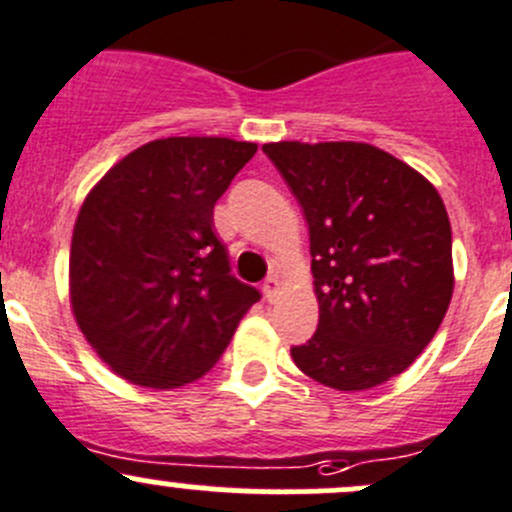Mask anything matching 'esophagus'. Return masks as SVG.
Masks as SVG:
<instances>
[{"label": "esophagus", "mask_w": 512, "mask_h": 512, "mask_svg": "<svg viewBox=\"0 0 512 512\" xmlns=\"http://www.w3.org/2000/svg\"><path fill=\"white\" fill-rule=\"evenodd\" d=\"M280 287H282V280L277 275H272V277H267V282L262 285V292H265V297L270 299V302H275L277 294H280Z\"/></svg>", "instance_id": "esophagus-1"}]
</instances>
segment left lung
Masks as SVG:
<instances>
[{
  "label": "left lung",
  "instance_id": "8db88e82",
  "mask_svg": "<svg viewBox=\"0 0 512 512\" xmlns=\"http://www.w3.org/2000/svg\"><path fill=\"white\" fill-rule=\"evenodd\" d=\"M309 225L319 324L299 371L366 391L409 369L453 294L451 223L418 170L369 143H265Z\"/></svg>",
  "mask_w": 512,
  "mask_h": 512
}]
</instances>
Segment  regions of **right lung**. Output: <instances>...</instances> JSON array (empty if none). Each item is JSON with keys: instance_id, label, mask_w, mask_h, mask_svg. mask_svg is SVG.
<instances>
[{"instance_id": "1", "label": "right lung", "mask_w": 512, "mask_h": 512, "mask_svg": "<svg viewBox=\"0 0 512 512\" xmlns=\"http://www.w3.org/2000/svg\"><path fill=\"white\" fill-rule=\"evenodd\" d=\"M255 143L158 138L118 160L74 225L69 299L103 364L148 389L208 374L260 292L230 275L213 208Z\"/></svg>"}]
</instances>
